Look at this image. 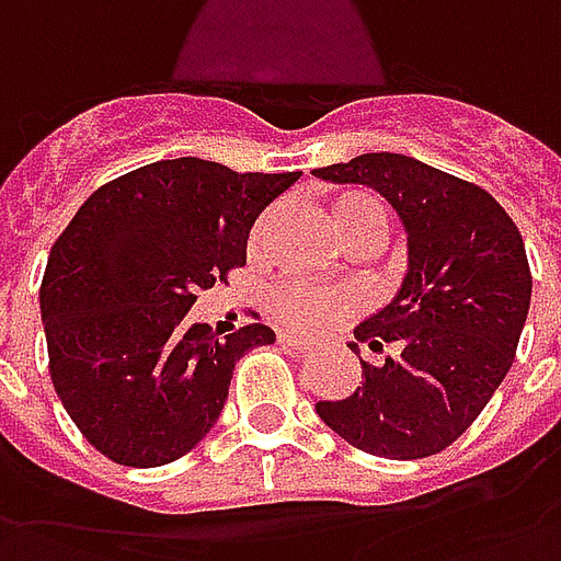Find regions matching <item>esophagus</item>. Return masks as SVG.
<instances>
[{
    "label": "esophagus",
    "mask_w": 561,
    "mask_h": 561,
    "mask_svg": "<svg viewBox=\"0 0 561 561\" xmlns=\"http://www.w3.org/2000/svg\"><path fill=\"white\" fill-rule=\"evenodd\" d=\"M277 343H280L284 350H298V353H308V350H310L308 341H301V337H293V334H286V331H280V334H277Z\"/></svg>",
    "instance_id": "obj_1"
}]
</instances>
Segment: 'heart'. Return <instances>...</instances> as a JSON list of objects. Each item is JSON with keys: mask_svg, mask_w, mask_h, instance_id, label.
<instances>
[{"mask_svg": "<svg viewBox=\"0 0 561 561\" xmlns=\"http://www.w3.org/2000/svg\"><path fill=\"white\" fill-rule=\"evenodd\" d=\"M325 220H329V230L343 241V244H376L382 239L386 230V215L382 206L376 203L370 194L362 191H337L329 196L325 203ZM265 227H268V215L260 218V224L251 232V248L260 244ZM272 313L277 320L293 325L298 331H310L322 325V322L337 320L343 313L353 310V298L343 296V293H331V289H320V286L298 284V280H286L272 289Z\"/></svg>", "mask_w": 561, "mask_h": 561, "instance_id": "heart-1", "label": "heart"}]
</instances>
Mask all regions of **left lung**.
I'll use <instances>...</instances> for the list:
<instances>
[{"label": "left lung", "instance_id": "8db88e82", "mask_svg": "<svg viewBox=\"0 0 561 561\" xmlns=\"http://www.w3.org/2000/svg\"><path fill=\"white\" fill-rule=\"evenodd\" d=\"M313 175L374 187L407 230L403 284L355 329V341L391 353L362 362L353 394L320 400L317 415L376 457L439 454L481 415L517 353L533 298L520 230L484 187L407 154L370 151Z\"/></svg>", "mask_w": 561, "mask_h": 561}]
</instances>
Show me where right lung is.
I'll return each mask as SVG.
<instances>
[{"instance_id": "1", "label": "right lung", "mask_w": 561, "mask_h": 561, "mask_svg": "<svg viewBox=\"0 0 561 561\" xmlns=\"http://www.w3.org/2000/svg\"><path fill=\"white\" fill-rule=\"evenodd\" d=\"M301 173H236L199 158L146 163L98 187L41 280L50 379L85 443L113 463L163 466L218 421L232 370L275 331L218 341L196 293L244 265L253 220Z\"/></svg>"}]
</instances>
